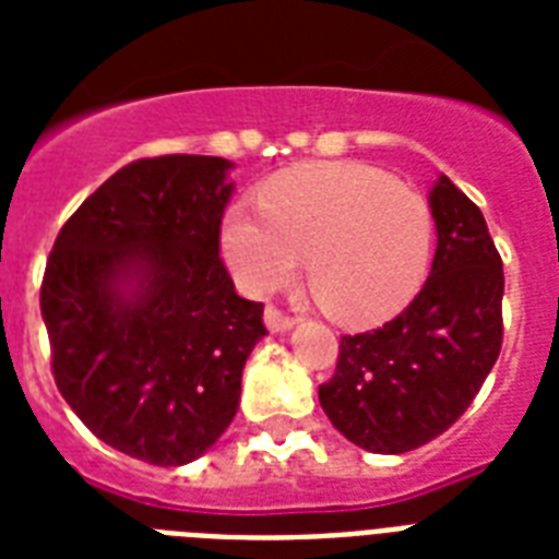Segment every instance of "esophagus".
<instances>
[{
    "label": "esophagus",
    "instance_id": "esophagus-1",
    "mask_svg": "<svg viewBox=\"0 0 559 559\" xmlns=\"http://www.w3.org/2000/svg\"><path fill=\"white\" fill-rule=\"evenodd\" d=\"M263 322H266V328H270L272 333H284L293 328V322H296V319H293L289 313H284L281 307L270 305L266 310H263Z\"/></svg>",
    "mask_w": 559,
    "mask_h": 559
}]
</instances>
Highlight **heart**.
<instances>
[{
    "mask_svg": "<svg viewBox=\"0 0 559 559\" xmlns=\"http://www.w3.org/2000/svg\"><path fill=\"white\" fill-rule=\"evenodd\" d=\"M435 217L424 193L357 162H310L266 179L261 211L231 209L223 254L237 284L270 296L296 278L342 324L400 313L432 261Z\"/></svg>",
    "mask_w": 559,
    "mask_h": 559,
    "instance_id": "b5f03b06",
    "label": "heart"
}]
</instances>
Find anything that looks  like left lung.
I'll use <instances>...</instances> for the list:
<instances>
[{
  "label": "left lung",
  "instance_id": "8db88e82",
  "mask_svg": "<svg viewBox=\"0 0 559 559\" xmlns=\"http://www.w3.org/2000/svg\"><path fill=\"white\" fill-rule=\"evenodd\" d=\"M438 249L424 289L377 331L340 340L319 403L348 441L397 455L459 420L502 350V258L485 214L441 177L429 193Z\"/></svg>",
  "mask_w": 559,
  "mask_h": 559
}]
</instances>
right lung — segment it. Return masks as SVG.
Masks as SVG:
<instances>
[{"mask_svg": "<svg viewBox=\"0 0 559 559\" xmlns=\"http://www.w3.org/2000/svg\"><path fill=\"white\" fill-rule=\"evenodd\" d=\"M228 168L174 153L116 170L63 223L39 287L63 400L112 450L159 467L226 432L266 333L219 258Z\"/></svg>", "mask_w": 559, "mask_h": 559, "instance_id": "add662e5", "label": "right lung"}]
</instances>
